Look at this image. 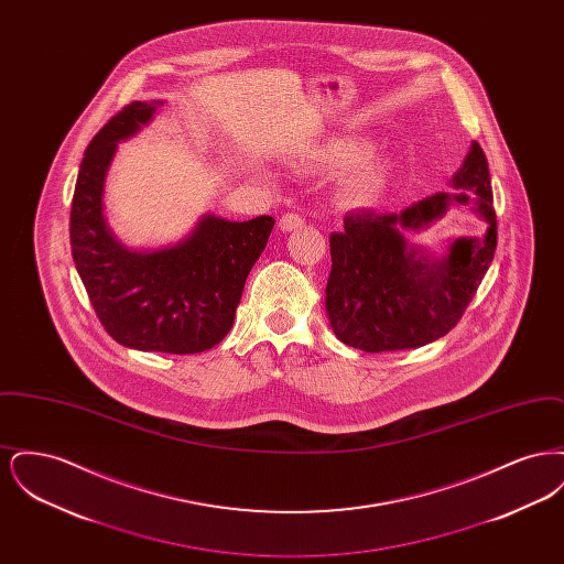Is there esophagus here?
<instances>
[{
  "label": "esophagus",
  "instance_id": "34e87169",
  "mask_svg": "<svg viewBox=\"0 0 564 564\" xmlns=\"http://www.w3.org/2000/svg\"><path fill=\"white\" fill-rule=\"evenodd\" d=\"M304 226V217L297 214H285L281 219H279V228L283 230V232H292V230H297V228H302Z\"/></svg>",
  "mask_w": 564,
  "mask_h": 564
}]
</instances>
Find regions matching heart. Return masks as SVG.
I'll return each mask as SVG.
<instances>
[{"mask_svg": "<svg viewBox=\"0 0 564 564\" xmlns=\"http://www.w3.org/2000/svg\"><path fill=\"white\" fill-rule=\"evenodd\" d=\"M361 154L359 143H336L311 156L317 166H345ZM387 184V164L380 159H364L355 162L340 180L338 196L350 207H366L375 203Z\"/></svg>", "mask_w": 564, "mask_h": 564, "instance_id": "1", "label": "heart"}]
</instances>
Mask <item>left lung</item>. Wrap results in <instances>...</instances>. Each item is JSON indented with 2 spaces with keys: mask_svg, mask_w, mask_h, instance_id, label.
Returning <instances> with one entry per match:
<instances>
[{
  "mask_svg": "<svg viewBox=\"0 0 564 564\" xmlns=\"http://www.w3.org/2000/svg\"><path fill=\"white\" fill-rule=\"evenodd\" d=\"M453 184L476 189L471 205L488 221V232L480 241L456 239L442 260H427L408 247L402 232L427 226L451 203L467 205L465 192L435 194L402 214L352 212L345 230L329 237L325 308L345 345L366 352L419 349L446 336L463 317L497 249L490 173L478 141Z\"/></svg>",
  "mask_w": 564,
  "mask_h": 564,
  "instance_id": "obj_1",
  "label": "left lung"
}]
</instances>
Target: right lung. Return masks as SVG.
Wrapping results in <instances>:
<instances>
[{
    "label": "right lung",
    "instance_id": "add662e5",
    "mask_svg": "<svg viewBox=\"0 0 564 564\" xmlns=\"http://www.w3.org/2000/svg\"><path fill=\"white\" fill-rule=\"evenodd\" d=\"M162 101H133L93 137L72 200V256L86 294L109 336L137 350L173 355L219 345L235 323L249 270L262 256L274 219L226 221L207 215L186 241L129 251L109 232L104 182L116 143L145 124Z\"/></svg>",
    "mask_w": 564,
    "mask_h": 564
}]
</instances>
